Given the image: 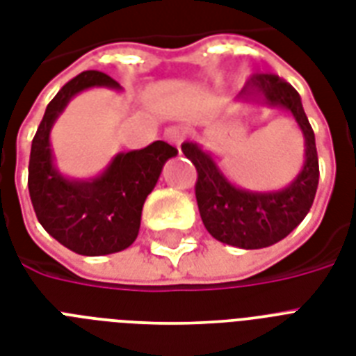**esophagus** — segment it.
<instances>
[{"label": "esophagus", "instance_id": "34e87169", "mask_svg": "<svg viewBox=\"0 0 356 356\" xmlns=\"http://www.w3.org/2000/svg\"><path fill=\"white\" fill-rule=\"evenodd\" d=\"M164 138L170 142V144L177 145V149L181 151V144H183V140L186 138V131L183 127H177V125H173V127H168L164 131Z\"/></svg>", "mask_w": 356, "mask_h": 356}]
</instances>
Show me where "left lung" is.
<instances>
[{"label": "left lung", "mask_w": 356, "mask_h": 356, "mask_svg": "<svg viewBox=\"0 0 356 356\" xmlns=\"http://www.w3.org/2000/svg\"><path fill=\"white\" fill-rule=\"evenodd\" d=\"M236 102L282 111L303 134V166L286 186L279 190L242 188L223 172L212 151L197 142H184L181 149L197 170L195 200L207 231L218 242L234 248H268L292 233L314 203L320 181L314 131L303 111L301 96L277 75H253Z\"/></svg>", "instance_id": "obj_1"}]
</instances>
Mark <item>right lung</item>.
Returning a JSON list of instances; mask_svg holds the SVG:
<instances>
[{
	"label": "right lung",
	"mask_w": 356,
	"mask_h": 356,
	"mask_svg": "<svg viewBox=\"0 0 356 356\" xmlns=\"http://www.w3.org/2000/svg\"><path fill=\"white\" fill-rule=\"evenodd\" d=\"M88 88L122 92L113 77L96 70L83 72L58 90L31 144L29 195L38 222L57 242L79 254L102 257L136 240L145 197L177 149L156 140L144 149L114 155L94 177L64 175L55 164L51 129L68 103Z\"/></svg>",
	"instance_id": "add662e5"
}]
</instances>
